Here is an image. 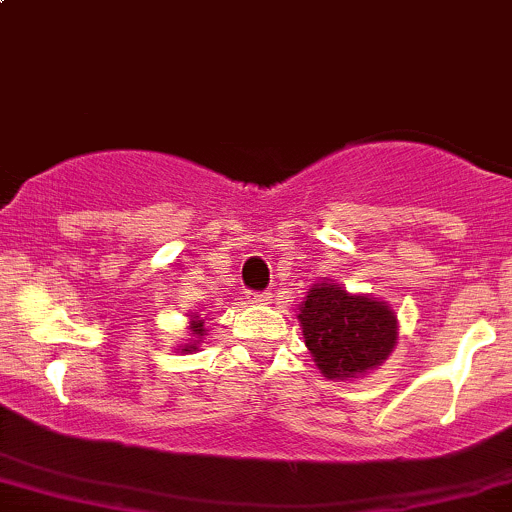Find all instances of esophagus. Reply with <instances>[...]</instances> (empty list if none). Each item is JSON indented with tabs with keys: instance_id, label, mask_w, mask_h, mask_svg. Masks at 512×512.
<instances>
[{
	"instance_id": "obj_1",
	"label": "esophagus",
	"mask_w": 512,
	"mask_h": 512,
	"mask_svg": "<svg viewBox=\"0 0 512 512\" xmlns=\"http://www.w3.org/2000/svg\"><path fill=\"white\" fill-rule=\"evenodd\" d=\"M268 298H271V293H254V290H249V293H246V300H249L251 305H263Z\"/></svg>"
}]
</instances>
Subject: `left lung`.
<instances>
[{
  "instance_id": "8db88e82",
  "label": "left lung",
  "mask_w": 512,
  "mask_h": 512,
  "mask_svg": "<svg viewBox=\"0 0 512 512\" xmlns=\"http://www.w3.org/2000/svg\"><path fill=\"white\" fill-rule=\"evenodd\" d=\"M298 320L317 368L332 381L373 371L398 344V317L386 302L346 293L334 280L312 285Z\"/></svg>"
}]
</instances>
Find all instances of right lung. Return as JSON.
Instances as JSON below:
<instances>
[{
  "instance_id": "right-lung-1",
  "label": "right lung",
  "mask_w": 512,
  "mask_h": 512,
  "mask_svg": "<svg viewBox=\"0 0 512 512\" xmlns=\"http://www.w3.org/2000/svg\"><path fill=\"white\" fill-rule=\"evenodd\" d=\"M205 320H202L200 315H190V344H185L183 349L180 351H188V354H192V351H197V344H200V339L205 337Z\"/></svg>"
}]
</instances>
